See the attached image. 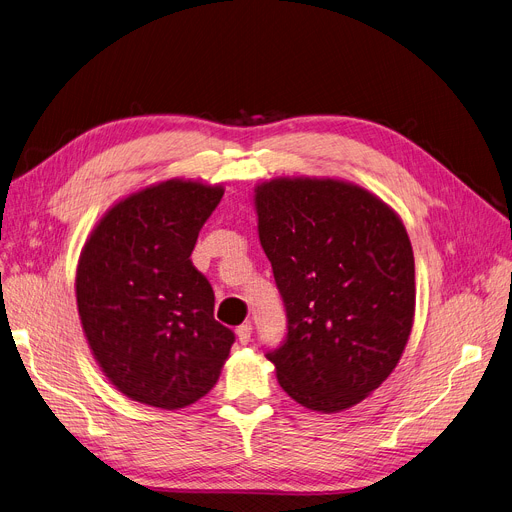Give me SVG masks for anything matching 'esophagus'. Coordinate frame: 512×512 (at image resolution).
<instances>
[{
    "label": "esophagus",
    "mask_w": 512,
    "mask_h": 512,
    "mask_svg": "<svg viewBox=\"0 0 512 512\" xmlns=\"http://www.w3.org/2000/svg\"><path fill=\"white\" fill-rule=\"evenodd\" d=\"M251 333H253V325L251 323H243V325L236 327V337H238V342H241L243 346L251 342Z\"/></svg>",
    "instance_id": "1"
}]
</instances>
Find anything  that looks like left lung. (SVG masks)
<instances>
[{
	"instance_id": "left-lung-1",
	"label": "left lung",
	"mask_w": 512,
	"mask_h": 512,
	"mask_svg": "<svg viewBox=\"0 0 512 512\" xmlns=\"http://www.w3.org/2000/svg\"><path fill=\"white\" fill-rule=\"evenodd\" d=\"M255 208L288 319L265 358L294 401L342 412L381 387L410 337V236L381 199L333 179L263 183Z\"/></svg>"
}]
</instances>
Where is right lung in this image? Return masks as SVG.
I'll list each match as a JSON object with an SVG mask.
<instances>
[{"mask_svg":"<svg viewBox=\"0 0 512 512\" xmlns=\"http://www.w3.org/2000/svg\"><path fill=\"white\" fill-rule=\"evenodd\" d=\"M220 185L166 181L119 201L92 230L76 274L88 346L129 399L179 410L218 381L234 344L191 261Z\"/></svg>","mask_w":512,"mask_h":512,"instance_id":"right-lung-1","label":"right lung"}]
</instances>
